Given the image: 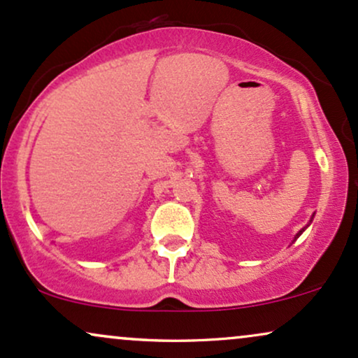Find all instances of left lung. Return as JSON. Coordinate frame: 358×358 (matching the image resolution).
<instances>
[{
  "label": "left lung",
  "instance_id": "8db88e82",
  "mask_svg": "<svg viewBox=\"0 0 358 358\" xmlns=\"http://www.w3.org/2000/svg\"><path fill=\"white\" fill-rule=\"evenodd\" d=\"M305 229H306V227H305ZM305 229H301V231H299V232L296 234V237H294V241H296V239H298V237H299V236H301V234H303V232H305Z\"/></svg>",
  "mask_w": 358,
  "mask_h": 358
}]
</instances>
